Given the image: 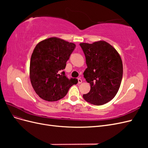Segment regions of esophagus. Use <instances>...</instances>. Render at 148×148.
<instances>
[{
  "label": "esophagus",
  "mask_w": 148,
  "mask_h": 148,
  "mask_svg": "<svg viewBox=\"0 0 148 148\" xmlns=\"http://www.w3.org/2000/svg\"><path fill=\"white\" fill-rule=\"evenodd\" d=\"M78 83L79 84H80V83H82V79L80 78H78Z\"/></svg>",
  "instance_id": "esophagus-1"
}]
</instances>
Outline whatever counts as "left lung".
Here are the masks:
<instances>
[{
	"label": "left lung",
	"mask_w": 148,
	"mask_h": 148,
	"mask_svg": "<svg viewBox=\"0 0 148 148\" xmlns=\"http://www.w3.org/2000/svg\"><path fill=\"white\" fill-rule=\"evenodd\" d=\"M86 57L87 69L84 77L90 84L85 101L101 106L111 101L117 93L123 76V64L117 51L110 44L101 41L80 43Z\"/></svg>",
	"instance_id": "8db88e82"
}]
</instances>
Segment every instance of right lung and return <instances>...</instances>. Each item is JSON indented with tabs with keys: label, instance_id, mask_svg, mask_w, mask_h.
Listing matches in <instances>:
<instances>
[{
	"label": "right lung",
	"instance_id": "add662e5",
	"mask_svg": "<svg viewBox=\"0 0 148 148\" xmlns=\"http://www.w3.org/2000/svg\"><path fill=\"white\" fill-rule=\"evenodd\" d=\"M75 47V44L57 38L44 40L35 47L30 60V79L34 90L42 99L59 100L77 84V78H67L63 71Z\"/></svg>",
	"mask_w": 148,
	"mask_h": 148
}]
</instances>
